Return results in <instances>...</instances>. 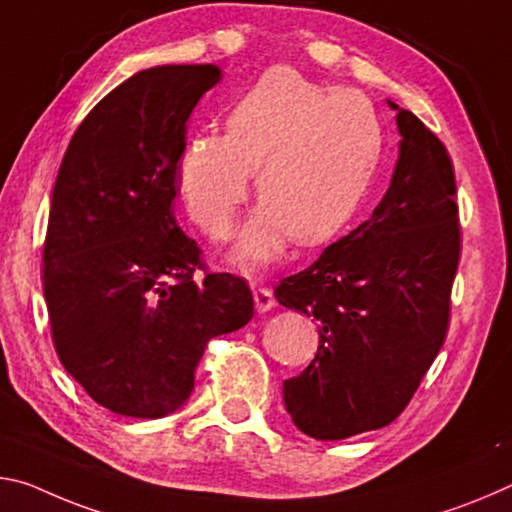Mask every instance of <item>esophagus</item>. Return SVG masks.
<instances>
[{
    "label": "esophagus",
    "mask_w": 512,
    "mask_h": 512,
    "mask_svg": "<svg viewBox=\"0 0 512 512\" xmlns=\"http://www.w3.org/2000/svg\"><path fill=\"white\" fill-rule=\"evenodd\" d=\"M254 304H256L258 313L272 311V308L276 306V299L272 295V290L270 288H256L254 290Z\"/></svg>",
    "instance_id": "esophagus-1"
}]
</instances>
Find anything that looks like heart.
<instances>
[{"label":"heart","instance_id":"1","mask_svg":"<svg viewBox=\"0 0 512 512\" xmlns=\"http://www.w3.org/2000/svg\"><path fill=\"white\" fill-rule=\"evenodd\" d=\"M381 152L379 117L363 92L274 67L231 106L226 133L186 140L177 192L192 222L226 240L256 170L263 199L242 226L233 261L261 270L279 261L292 236L299 245L335 236L370 190Z\"/></svg>","mask_w":512,"mask_h":512}]
</instances>
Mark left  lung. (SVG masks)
<instances>
[{"instance_id": "left-lung-1", "label": "left lung", "mask_w": 512, "mask_h": 512, "mask_svg": "<svg viewBox=\"0 0 512 512\" xmlns=\"http://www.w3.org/2000/svg\"><path fill=\"white\" fill-rule=\"evenodd\" d=\"M388 106L401 140L381 204L274 292L281 306L317 320L315 360L283 381L292 422L315 440L395 422L449 326L460 258L454 165L422 120Z\"/></svg>"}]
</instances>
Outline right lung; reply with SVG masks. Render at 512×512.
<instances>
[{
	"mask_svg": "<svg viewBox=\"0 0 512 512\" xmlns=\"http://www.w3.org/2000/svg\"><path fill=\"white\" fill-rule=\"evenodd\" d=\"M217 65H156L74 131L43 251L56 354L99 406L156 420L186 404L208 340L254 317L247 281L206 274L172 213L192 108Z\"/></svg>",
	"mask_w": 512,
	"mask_h": 512,
	"instance_id": "1",
	"label": "right lung"
}]
</instances>
